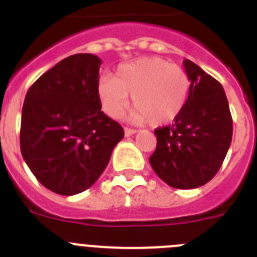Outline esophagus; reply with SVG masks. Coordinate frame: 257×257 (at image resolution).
Instances as JSON below:
<instances>
[{
    "label": "esophagus",
    "mask_w": 257,
    "mask_h": 257,
    "mask_svg": "<svg viewBox=\"0 0 257 257\" xmlns=\"http://www.w3.org/2000/svg\"><path fill=\"white\" fill-rule=\"evenodd\" d=\"M138 133V130H134V128H128V127H124V135L126 136H131L134 134Z\"/></svg>",
    "instance_id": "34e87169"
}]
</instances>
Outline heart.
<instances>
[{
    "label": "heart",
    "instance_id": "obj_1",
    "mask_svg": "<svg viewBox=\"0 0 257 257\" xmlns=\"http://www.w3.org/2000/svg\"><path fill=\"white\" fill-rule=\"evenodd\" d=\"M190 90L188 73L176 64L158 56H147L121 64L114 77H99L96 92L101 109L110 118H119L128 105L135 109V122L148 119L152 126L172 122L183 112Z\"/></svg>",
    "mask_w": 257,
    "mask_h": 257
}]
</instances>
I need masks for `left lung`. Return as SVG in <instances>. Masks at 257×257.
<instances>
[{
  "label": "left lung",
  "mask_w": 257,
  "mask_h": 257,
  "mask_svg": "<svg viewBox=\"0 0 257 257\" xmlns=\"http://www.w3.org/2000/svg\"><path fill=\"white\" fill-rule=\"evenodd\" d=\"M190 90L172 124L154 130L152 169L176 189L205 185L217 174L230 147L233 119L224 88L193 61L184 60Z\"/></svg>",
  "instance_id": "left-lung-1"
}]
</instances>
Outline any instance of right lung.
<instances>
[{
	"label": "right lung",
	"instance_id": "1",
	"mask_svg": "<svg viewBox=\"0 0 257 257\" xmlns=\"http://www.w3.org/2000/svg\"><path fill=\"white\" fill-rule=\"evenodd\" d=\"M100 64L92 54L68 56L26 95L20 151L32 174L56 194L73 196L91 187L124 135L121 124L101 112Z\"/></svg>",
	"mask_w": 257,
	"mask_h": 257
}]
</instances>
